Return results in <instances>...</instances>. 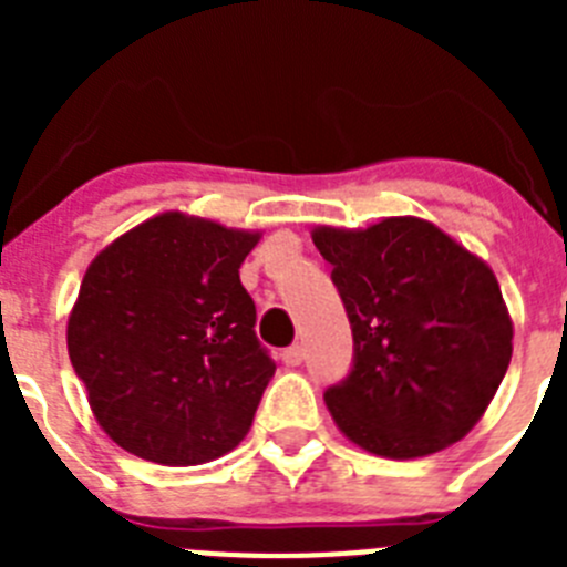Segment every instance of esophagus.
<instances>
[{"label":"esophagus","instance_id":"1","mask_svg":"<svg viewBox=\"0 0 567 567\" xmlns=\"http://www.w3.org/2000/svg\"><path fill=\"white\" fill-rule=\"evenodd\" d=\"M280 360L287 365H300L303 363V346H289V349H284Z\"/></svg>","mask_w":567,"mask_h":567}]
</instances>
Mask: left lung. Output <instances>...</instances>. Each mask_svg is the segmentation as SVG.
Listing matches in <instances>:
<instances>
[{"mask_svg": "<svg viewBox=\"0 0 567 567\" xmlns=\"http://www.w3.org/2000/svg\"><path fill=\"white\" fill-rule=\"evenodd\" d=\"M352 323V369L329 385L346 437L412 460L457 443L511 363V318L483 260L420 218L315 229Z\"/></svg>", "mask_w": 567, "mask_h": 567, "instance_id": "8db88e82", "label": "left lung"}]
</instances>
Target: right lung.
Masks as SVG:
<instances>
[{"mask_svg":"<svg viewBox=\"0 0 567 567\" xmlns=\"http://www.w3.org/2000/svg\"><path fill=\"white\" fill-rule=\"evenodd\" d=\"M258 235L167 213L113 240L68 320V352L104 432L135 457L198 465L252 425L275 360L240 264Z\"/></svg>","mask_w":567,"mask_h":567,"instance_id":"right-lung-1","label":"right lung"}]
</instances>
